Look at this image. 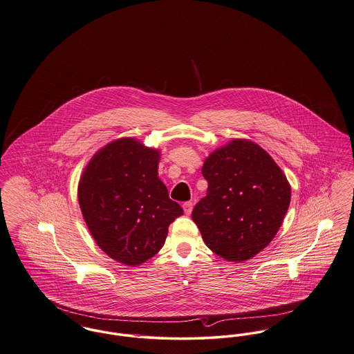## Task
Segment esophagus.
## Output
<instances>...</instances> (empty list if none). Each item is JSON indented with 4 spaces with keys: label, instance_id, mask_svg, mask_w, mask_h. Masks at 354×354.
I'll return each mask as SVG.
<instances>
[{
    "label": "esophagus",
    "instance_id": "1",
    "mask_svg": "<svg viewBox=\"0 0 354 354\" xmlns=\"http://www.w3.org/2000/svg\"><path fill=\"white\" fill-rule=\"evenodd\" d=\"M192 207H194L192 202H187V203H185V205H183V209H185V214H186V215H189V214H191V211H192Z\"/></svg>",
    "mask_w": 354,
    "mask_h": 354
}]
</instances>
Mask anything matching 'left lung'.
<instances>
[{"label":"left lung","instance_id":"1","mask_svg":"<svg viewBox=\"0 0 354 354\" xmlns=\"http://www.w3.org/2000/svg\"><path fill=\"white\" fill-rule=\"evenodd\" d=\"M207 195L192 209L208 249L230 262L265 249L290 205L286 175L270 155L248 139H232L211 152L202 167Z\"/></svg>","mask_w":354,"mask_h":354}]
</instances>
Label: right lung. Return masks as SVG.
<instances>
[{
  "label": "right lung",
  "instance_id": "1",
  "mask_svg": "<svg viewBox=\"0 0 354 354\" xmlns=\"http://www.w3.org/2000/svg\"><path fill=\"white\" fill-rule=\"evenodd\" d=\"M159 160V149L122 138L92 156L79 182V205L92 238L127 266L158 254L168 226L183 215L158 176Z\"/></svg>",
  "mask_w": 354,
  "mask_h": 354
}]
</instances>
